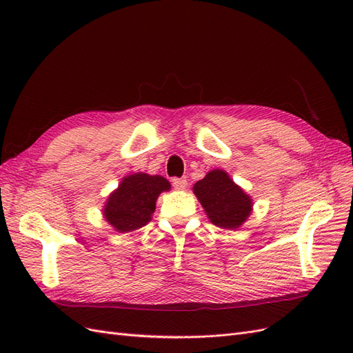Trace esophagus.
Returning <instances> with one entry per match:
<instances>
[{
	"label": "esophagus",
	"mask_w": 353,
	"mask_h": 353,
	"mask_svg": "<svg viewBox=\"0 0 353 353\" xmlns=\"http://www.w3.org/2000/svg\"><path fill=\"white\" fill-rule=\"evenodd\" d=\"M172 185L175 190H185L187 188V179L185 178H175L172 181Z\"/></svg>",
	"instance_id": "34e87169"
}]
</instances>
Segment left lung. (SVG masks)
<instances>
[{"mask_svg": "<svg viewBox=\"0 0 353 353\" xmlns=\"http://www.w3.org/2000/svg\"><path fill=\"white\" fill-rule=\"evenodd\" d=\"M193 191L209 221L222 230L240 228L253 210V199L223 169L209 170Z\"/></svg>", "mask_w": 353, "mask_h": 353, "instance_id": "left-lung-1", "label": "left lung"}]
</instances>
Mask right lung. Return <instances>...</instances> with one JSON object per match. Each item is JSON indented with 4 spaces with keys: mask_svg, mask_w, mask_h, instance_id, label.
Returning <instances> with one entry per match:
<instances>
[{
    "mask_svg": "<svg viewBox=\"0 0 353 353\" xmlns=\"http://www.w3.org/2000/svg\"><path fill=\"white\" fill-rule=\"evenodd\" d=\"M169 190L170 183L160 175H126L105 200L103 216L117 232L140 230L152 221L157 197Z\"/></svg>",
    "mask_w": 353,
    "mask_h": 353,
    "instance_id": "right-lung-1",
    "label": "right lung"
}]
</instances>
